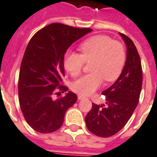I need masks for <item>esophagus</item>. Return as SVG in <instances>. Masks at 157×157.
<instances>
[{
  "label": "esophagus",
  "instance_id": "34e87169",
  "mask_svg": "<svg viewBox=\"0 0 157 157\" xmlns=\"http://www.w3.org/2000/svg\"><path fill=\"white\" fill-rule=\"evenodd\" d=\"M85 98H86V97H85V96H83V95H78V99H85Z\"/></svg>",
  "mask_w": 157,
  "mask_h": 157
}]
</instances>
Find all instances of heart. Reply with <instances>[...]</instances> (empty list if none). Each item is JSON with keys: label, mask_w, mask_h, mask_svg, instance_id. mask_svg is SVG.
I'll list each match as a JSON object with an SVG mask.
<instances>
[{"label": "heart", "mask_w": 157, "mask_h": 157, "mask_svg": "<svg viewBox=\"0 0 157 157\" xmlns=\"http://www.w3.org/2000/svg\"><path fill=\"white\" fill-rule=\"evenodd\" d=\"M81 54L68 52L64 57V67L67 73L77 77L83 65L90 63L92 73L84 75L72 84V90L80 95H90L99 89L103 80L112 82L117 78L125 62L123 45L105 35L91 36L79 46Z\"/></svg>", "instance_id": "1"}]
</instances>
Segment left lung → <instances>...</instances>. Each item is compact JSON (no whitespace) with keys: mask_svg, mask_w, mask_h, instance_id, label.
Listing matches in <instances>:
<instances>
[{"mask_svg":"<svg viewBox=\"0 0 157 157\" xmlns=\"http://www.w3.org/2000/svg\"><path fill=\"white\" fill-rule=\"evenodd\" d=\"M126 45V61L118 79L103 91L106 105L92 104L85 117L88 130L95 136L109 137L126 124L139 103L142 68L139 53L130 37L120 33Z\"/></svg>","mask_w":157,"mask_h":157,"instance_id":"1","label":"left lung"}]
</instances>
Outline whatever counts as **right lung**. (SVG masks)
I'll list each match as a JSON object with an SVG mask.
<instances>
[{"label":"right lung","mask_w":157,"mask_h":157,"mask_svg":"<svg viewBox=\"0 0 157 157\" xmlns=\"http://www.w3.org/2000/svg\"><path fill=\"white\" fill-rule=\"evenodd\" d=\"M90 32V28L52 23L36 32L28 42L21 63L18 97L25 120L37 132L58 130L67 109L77 101L71 91L56 100L53 95L68 90L61 84L67 48Z\"/></svg>","instance_id":"obj_1"}]
</instances>
